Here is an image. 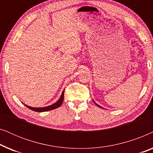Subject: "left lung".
<instances>
[{"label": "left lung", "mask_w": 153, "mask_h": 153, "mask_svg": "<svg viewBox=\"0 0 153 153\" xmlns=\"http://www.w3.org/2000/svg\"><path fill=\"white\" fill-rule=\"evenodd\" d=\"M93 102H94V103H95V104H96V105H97V106H98V107H100V108H102V107H101V106H100V105H98V104H96V103H95V101H93Z\"/></svg>", "instance_id": "8db88e82"}]
</instances>
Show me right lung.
I'll return each mask as SVG.
<instances>
[{"label":"right lung","instance_id":"1","mask_svg":"<svg viewBox=\"0 0 153 153\" xmlns=\"http://www.w3.org/2000/svg\"><path fill=\"white\" fill-rule=\"evenodd\" d=\"M63 99H64V91L62 92L61 95L58 100L55 103L51 104L50 106H45V107H31V106H29L26 104H24L26 107H28L30 109L34 111H37V112H44V111H50V110H53L55 109L56 108H58L59 106H61V104H62V102H63Z\"/></svg>","mask_w":153,"mask_h":153}]
</instances>
